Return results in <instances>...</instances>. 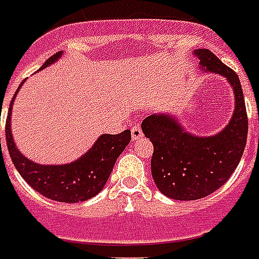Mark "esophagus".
I'll list each match as a JSON object with an SVG mask.
<instances>
[{
	"mask_svg": "<svg viewBox=\"0 0 259 259\" xmlns=\"http://www.w3.org/2000/svg\"><path fill=\"white\" fill-rule=\"evenodd\" d=\"M141 137H143V130H141V127L140 126H133L132 127V138L136 141V140Z\"/></svg>",
	"mask_w": 259,
	"mask_h": 259,
	"instance_id": "1",
	"label": "esophagus"
}]
</instances>
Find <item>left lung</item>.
<instances>
[{
  "instance_id": "8db88e82",
  "label": "left lung",
  "mask_w": 259,
  "mask_h": 259,
  "mask_svg": "<svg viewBox=\"0 0 259 259\" xmlns=\"http://www.w3.org/2000/svg\"><path fill=\"white\" fill-rule=\"evenodd\" d=\"M204 72L226 77L235 95V108L228 125L217 134L198 137L186 132L169 112H159L141 123L153 144L152 177L168 198L193 201L222 187L239 164L247 140V114L238 74L208 49L194 50Z\"/></svg>"
}]
</instances>
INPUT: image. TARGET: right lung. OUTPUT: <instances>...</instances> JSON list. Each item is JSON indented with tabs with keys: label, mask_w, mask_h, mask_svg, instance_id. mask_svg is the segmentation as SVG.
<instances>
[{
	"label": "right lung",
	"mask_w": 259,
	"mask_h": 259,
	"mask_svg": "<svg viewBox=\"0 0 259 259\" xmlns=\"http://www.w3.org/2000/svg\"><path fill=\"white\" fill-rule=\"evenodd\" d=\"M62 51L47 59L40 70L55 61H58ZM24 82L19 85V90ZM17 90V92H19ZM17 92L11 102L9 114L7 118V145L9 155L24 181L29 186L33 187L37 193L45 195L46 198L59 201V202H80L87 201L99 194L104 185L107 183L108 177L111 175L116 159L119 157L126 145L130 143L132 133L125 130L119 134H102L96 143L87 151L81 157L66 164H39L27 159L21 155L19 148L16 147L13 134L11 129V115L13 102ZM1 145V138H0Z\"/></svg>",
	"instance_id": "obj_1"
}]
</instances>
